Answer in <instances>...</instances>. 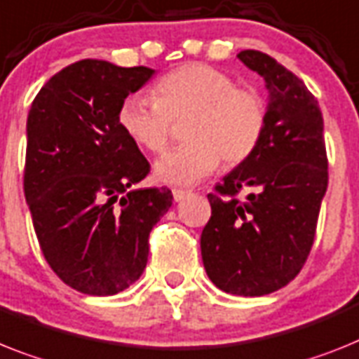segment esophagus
<instances>
[{
    "mask_svg": "<svg viewBox=\"0 0 359 359\" xmlns=\"http://www.w3.org/2000/svg\"><path fill=\"white\" fill-rule=\"evenodd\" d=\"M171 194H173V198L177 201V203H180V201H184L186 197L189 195L188 189H180V188H173L171 189Z\"/></svg>",
    "mask_w": 359,
    "mask_h": 359,
    "instance_id": "obj_1",
    "label": "esophagus"
}]
</instances>
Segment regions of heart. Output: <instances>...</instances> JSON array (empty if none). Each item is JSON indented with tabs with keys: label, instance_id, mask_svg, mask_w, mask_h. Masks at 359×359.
<instances>
[{
	"label": "heart",
	"instance_id": "obj_1",
	"mask_svg": "<svg viewBox=\"0 0 359 359\" xmlns=\"http://www.w3.org/2000/svg\"><path fill=\"white\" fill-rule=\"evenodd\" d=\"M151 98L129 95L118 107L123 135L149 153H162L173 122H184L186 142L165 153L155 175L170 184H194L212 175L224 158L239 165L254 155L268 123L266 102L254 89L208 63H186L158 78Z\"/></svg>",
	"mask_w": 359,
	"mask_h": 359
}]
</instances>
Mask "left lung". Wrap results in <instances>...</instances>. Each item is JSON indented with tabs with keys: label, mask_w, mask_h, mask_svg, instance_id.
<instances>
[{
	"label": "left lung",
	"mask_w": 359,
	"mask_h": 359,
	"mask_svg": "<svg viewBox=\"0 0 359 359\" xmlns=\"http://www.w3.org/2000/svg\"><path fill=\"white\" fill-rule=\"evenodd\" d=\"M237 58L266 82V131L254 155L208 194L212 217L201 254L215 287L255 297L287 287L306 263L328 161L321 109L303 80L259 50H241ZM246 185L255 191L241 201Z\"/></svg>",
	"instance_id": "left-lung-1"
}]
</instances>
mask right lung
Listing matches in <instances>:
<instances>
[{"mask_svg": "<svg viewBox=\"0 0 359 359\" xmlns=\"http://www.w3.org/2000/svg\"><path fill=\"white\" fill-rule=\"evenodd\" d=\"M153 72L82 60L29 111L23 189L36 237L53 272L82 294L113 296L142 276L149 231L173 201L165 188H133L149 162L116 120Z\"/></svg>", "mask_w": 359, "mask_h": 359, "instance_id": "1", "label": "right lung"}]
</instances>
